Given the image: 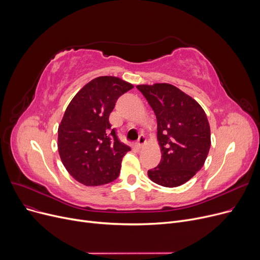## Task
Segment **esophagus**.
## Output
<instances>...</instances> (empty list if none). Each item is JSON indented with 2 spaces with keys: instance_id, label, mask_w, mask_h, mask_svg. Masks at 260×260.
<instances>
[{
  "instance_id": "obj_1",
  "label": "esophagus",
  "mask_w": 260,
  "mask_h": 260,
  "mask_svg": "<svg viewBox=\"0 0 260 260\" xmlns=\"http://www.w3.org/2000/svg\"><path fill=\"white\" fill-rule=\"evenodd\" d=\"M145 143H146V136H145L144 134H142V135L139 137V140H137L136 146H137V148H142V147L145 145Z\"/></svg>"
}]
</instances>
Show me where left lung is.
Masks as SVG:
<instances>
[{"label": "left lung", "mask_w": 260, "mask_h": 260, "mask_svg": "<svg viewBox=\"0 0 260 260\" xmlns=\"http://www.w3.org/2000/svg\"><path fill=\"white\" fill-rule=\"evenodd\" d=\"M136 88L155 113L161 150L160 162L148 171V176L168 188L185 184L202 169L210 150V125L204 109L170 84Z\"/></svg>", "instance_id": "left-lung-1"}]
</instances>
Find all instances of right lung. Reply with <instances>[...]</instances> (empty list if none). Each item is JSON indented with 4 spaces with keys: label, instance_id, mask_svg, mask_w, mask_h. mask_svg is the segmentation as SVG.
<instances>
[{
    "label": "right lung",
    "instance_id": "add662e5",
    "mask_svg": "<svg viewBox=\"0 0 260 260\" xmlns=\"http://www.w3.org/2000/svg\"><path fill=\"white\" fill-rule=\"evenodd\" d=\"M133 85L100 76L84 86L68 105L58 126V153L72 177L95 187L115 180L130 147L111 128L109 115L117 99Z\"/></svg>",
    "mask_w": 260,
    "mask_h": 260
}]
</instances>
